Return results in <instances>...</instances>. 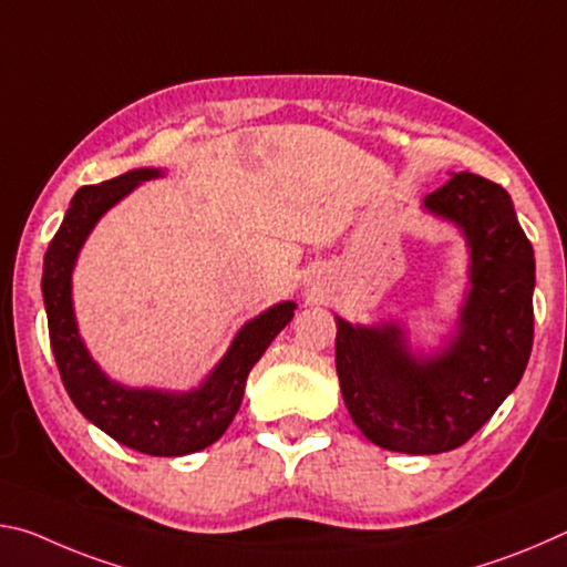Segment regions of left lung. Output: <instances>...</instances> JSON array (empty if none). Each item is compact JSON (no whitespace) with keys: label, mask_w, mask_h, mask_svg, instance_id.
I'll return each instance as SVG.
<instances>
[{"label":"left lung","mask_w":567,"mask_h":567,"mask_svg":"<svg viewBox=\"0 0 567 567\" xmlns=\"http://www.w3.org/2000/svg\"><path fill=\"white\" fill-rule=\"evenodd\" d=\"M422 207L467 239L470 290L457 334L435 358H415L400 324L338 318L334 368L370 443L435 455L465 445L520 382L533 350L535 257L511 195L491 179L457 172Z\"/></svg>","instance_id":"1"}]
</instances>
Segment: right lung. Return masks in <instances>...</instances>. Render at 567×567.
<instances>
[{
  "label": "right lung",
  "mask_w": 567,
  "mask_h": 567,
  "mask_svg": "<svg viewBox=\"0 0 567 567\" xmlns=\"http://www.w3.org/2000/svg\"><path fill=\"white\" fill-rule=\"evenodd\" d=\"M159 175L162 169L142 167L76 189L44 255L42 295L56 368L76 410L122 445L145 455L177 457L205 450L223 437L243 402L249 370L292 320L295 302H280L245 322L217 368L189 392L124 388L104 375L76 330L72 270L97 219L134 187Z\"/></svg>",
  "instance_id": "1"
}]
</instances>
